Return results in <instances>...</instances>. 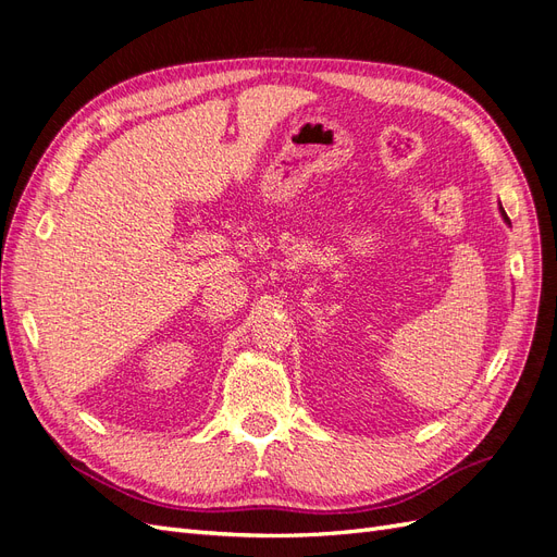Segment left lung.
Returning <instances> with one entry per match:
<instances>
[{"mask_svg": "<svg viewBox=\"0 0 557 557\" xmlns=\"http://www.w3.org/2000/svg\"><path fill=\"white\" fill-rule=\"evenodd\" d=\"M502 215H504V221H507V223H509V218H507V213H504V211H502Z\"/></svg>", "mask_w": 557, "mask_h": 557, "instance_id": "8db88e82", "label": "left lung"}]
</instances>
